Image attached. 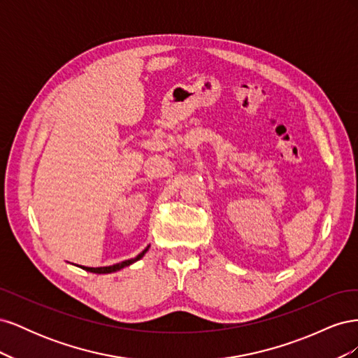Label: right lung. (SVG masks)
<instances>
[{
  "label": "right lung",
  "mask_w": 358,
  "mask_h": 358,
  "mask_svg": "<svg viewBox=\"0 0 358 358\" xmlns=\"http://www.w3.org/2000/svg\"><path fill=\"white\" fill-rule=\"evenodd\" d=\"M148 249H149V246L145 249V251L140 252L136 258L125 259V262H122V263H117V264H113V266H107V267H85V266H80V267H82V268H85L86 272H92V273H112V272H116V270H121V268H124V267H127V266H129V264L136 263L137 259H140V258H142V257L146 254Z\"/></svg>",
  "instance_id": "right-lung-1"
}]
</instances>
